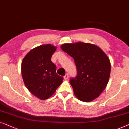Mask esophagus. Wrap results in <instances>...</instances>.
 <instances>
[{
	"label": "esophagus",
	"mask_w": 129,
	"mask_h": 129,
	"mask_svg": "<svg viewBox=\"0 0 129 129\" xmlns=\"http://www.w3.org/2000/svg\"><path fill=\"white\" fill-rule=\"evenodd\" d=\"M68 77H69V75H68V74H66V75H65V76L63 77V78H64L65 80H67V79L68 78Z\"/></svg>",
	"instance_id": "esophagus-1"
}]
</instances>
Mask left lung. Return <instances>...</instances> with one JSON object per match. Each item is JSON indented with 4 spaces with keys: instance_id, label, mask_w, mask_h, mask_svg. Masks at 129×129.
<instances>
[{
    "instance_id": "obj_1",
    "label": "left lung",
    "mask_w": 129,
    "mask_h": 129,
    "mask_svg": "<svg viewBox=\"0 0 129 129\" xmlns=\"http://www.w3.org/2000/svg\"><path fill=\"white\" fill-rule=\"evenodd\" d=\"M61 48L74 59L77 75L70 82L76 97L84 102L97 98L106 88L110 75L107 55L97 45L88 43L65 44Z\"/></svg>"
}]
</instances>
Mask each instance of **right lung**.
<instances>
[{"instance_id": "obj_1", "label": "right lung", "mask_w": 129, "mask_h": 129, "mask_svg": "<svg viewBox=\"0 0 129 129\" xmlns=\"http://www.w3.org/2000/svg\"><path fill=\"white\" fill-rule=\"evenodd\" d=\"M56 49L51 44L40 45L30 51L22 62V75L26 87L41 100L52 96L62 82L63 77L56 73V66L51 60Z\"/></svg>"}]
</instances>
